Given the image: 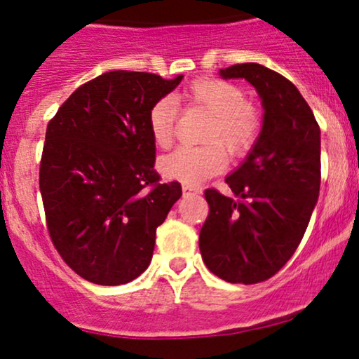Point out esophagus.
I'll list each match as a JSON object with an SVG mask.
<instances>
[{
	"label": "esophagus",
	"instance_id": "obj_1",
	"mask_svg": "<svg viewBox=\"0 0 359 359\" xmlns=\"http://www.w3.org/2000/svg\"><path fill=\"white\" fill-rule=\"evenodd\" d=\"M182 192H184V196H194V194H201V189L197 187V185L184 184L182 185Z\"/></svg>",
	"mask_w": 359,
	"mask_h": 359
}]
</instances>
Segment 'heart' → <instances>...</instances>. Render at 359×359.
<instances>
[{"mask_svg": "<svg viewBox=\"0 0 359 359\" xmlns=\"http://www.w3.org/2000/svg\"><path fill=\"white\" fill-rule=\"evenodd\" d=\"M189 108H201L211 114L204 128L205 145L180 147L162 156L158 168L167 179L197 184L219 174L226 165V147L231 156L246 155L255 147L262 131V114L246 101V94L233 82L203 77L184 90ZM177 102L163 96L148 109V131L154 143L167 148L175 135Z\"/></svg>", "mask_w": 359, "mask_h": 359, "instance_id": "heart-1", "label": "heart"}]
</instances>
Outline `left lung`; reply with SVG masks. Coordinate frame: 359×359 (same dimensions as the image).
<instances>
[{
  "label": "left lung",
  "mask_w": 359,
  "mask_h": 359,
  "mask_svg": "<svg viewBox=\"0 0 359 359\" xmlns=\"http://www.w3.org/2000/svg\"><path fill=\"white\" fill-rule=\"evenodd\" d=\"M262 97L265 116L245 163L226 179L236 197L205 189L209 214L199 233L203 259L229 283L265 282L302 241L320 187V130L299 89L282 74L248 62L221 69Z\"/></svg>",
  "instance_id": "left-lung-1"
}]
</instances>
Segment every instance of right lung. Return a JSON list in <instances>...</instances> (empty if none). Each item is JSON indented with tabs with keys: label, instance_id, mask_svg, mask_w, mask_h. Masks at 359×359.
Listing matches in <instances>:
<instances>
[{
	"label": "right lung",
	"instance_id": "add662e5",
	"mask_svg": "<svg viewBox=\"0 0 359 359\" xmlns=\"http://www.w3.org/2000/svg\"><path fill=\"white\" fill-rule=\"evenodd\" d=\"M184 76L111 71L77 88L47 125L40 194L50 240L79 277L123 285L150 265L179 197L160 182L148 109Z\"/></svg>",
	"mask_w": 359,
	"mask_h": 359
}]
</instances>
